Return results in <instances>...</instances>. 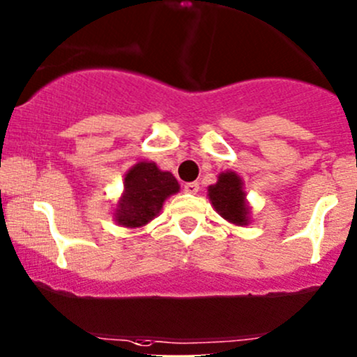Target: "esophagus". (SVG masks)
I'll return each instance as SVG.
<instances>
[{"label":"esophagus","instance_id":"34e87169","mask_svg":"<svg viewBox=\"0 0 357 357\" xmlns=\"http://www.w3.org/2000/svg\"><path fill=\"white\" fill-rule=\"evenodd\" d=\"M198 190H199V185L198 183H186L185 185V191L186 193H191V195H197L198 193Z\"/></svg>","mask_w":357,"mask_h":357}]
</instances>
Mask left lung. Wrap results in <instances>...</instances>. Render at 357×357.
Here are the masks:
<instances>
[{"label": "left lung", "instance_id": "obj_1", "mask_svg": "<svg viewBox=\"0 0 357 357\" xmlns=\"http://www.w3.org/2000/svg\"><path fill=\"white\" fill-rule=\"evenodd\" d=\"M208 198L220 217L236 225H248L250 208L245 202L244 183L234 171H225L218 181L208 186Z\"/></svg>", "mask_w": 357, "mask_h": 357}]
</instances>
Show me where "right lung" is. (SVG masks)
<instances>
[{
	"label": "right lung",
	"mask_w": 357,
	"mask_h": 357,
	"mask_svg": "<svg viewBox=\"0 0 357 357\" xmlns=\"http://www.w3.org/2000/svg\"><path fill=\"white\" fill-rule=\"evenodd\" d=\"M179 185L174 176L160 171L155 162L142 160L128 169L123 179V195L115 210V220L121 227H144L162 208L171 195L178 193Z\"/></svg>",
	"instance_id": "right-lung-1"
}]
</instances>
